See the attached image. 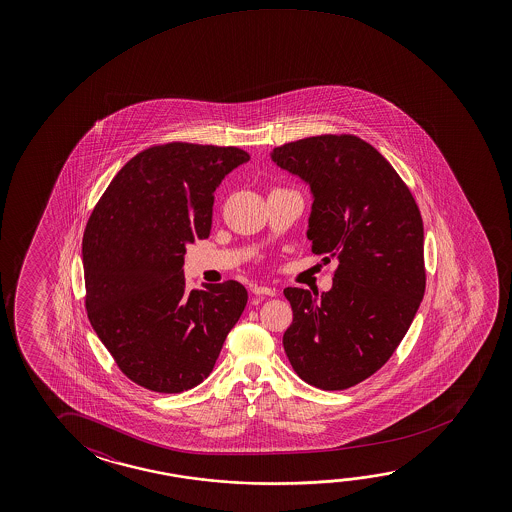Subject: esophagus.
<instances>
[{
    "instance_id": "34e87169",
    "label": "esophagus",
    "mask_w": 512,
    "mask_h": 512,
    "mask_svg": "<svg viewBox=\"0 0 512 512\" xmlns=\"http://www.w3.org/2000/svg\"><path fill=\"white\" fill-rule=\"evenodd\" d=\"M252 291L253 294H257V296H275V294H277L275 289H271V287H264V285H255Z\"/></svg>"
}]
</instances>
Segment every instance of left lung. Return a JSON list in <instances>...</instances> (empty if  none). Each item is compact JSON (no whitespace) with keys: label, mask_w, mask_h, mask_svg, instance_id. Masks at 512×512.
I'll return each mask as SVG.
<instances>
[{"label":"left lung","mask_w":512,"mask_h":512,"mask_svg":"<svg viewBox=\"0 0 512 512\" xmlns=\"http://www.w3.org/2000/svg\"><path fill=\"white\" fill-rule=\"evenodd\" d=\"M271 159L310 185L312 252L339 260L328 293L284 289L287 359L310 386L348 389L389 361L418 312L423 219L393 166L357 135L305 137Z\"/></svg>","instance_id":"obj_1"}]
</instances>
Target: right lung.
Segmentation results:
<instances>
[{
	"mask_svg": "<svg viewBox=\"0 0 512 512\" xmlns=\"http://www.w3.org/2000/svg\"><path fill=\"white\" fill-rule=\"evenodd\" d=\"M248 160L235 146H151L114 176L87 221V318L137 386L171 394L202 384L243 314V284L189 291L182 266L185 246L209 237L216 187Z\"/></svg>",
	"mask_w": 512,
	"mask_h": 512,
	"instance_id": "obj_1",
	"label": "right lung"
}]
</instances>
